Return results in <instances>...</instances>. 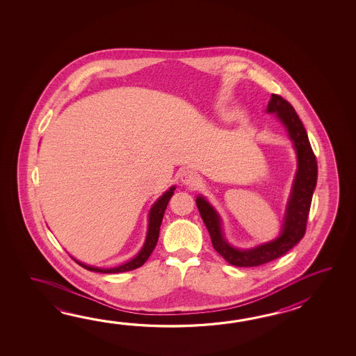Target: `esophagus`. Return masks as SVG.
I'll return each instance as SVG.
<instances>
[{
    "mask_svg": "<svg viewBox=\"0 0 356 356\" xmlns=\"http://www.w3.org/2000/svg\"><path fill=\"white\" fill-rule=\"evenodd\" d=\"M198 181H200V178H198L196 172H193L191 169L183 170V173L181 175V183H184L186 186H189V187H195L198 184Z\"/></svg>",
    "mask_w": 356,
    "mask_h": 356,
    "instance_id": "1",
    "label": "esophagus"
}]
</instances>
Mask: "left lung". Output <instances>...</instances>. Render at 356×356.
I'll list each match as a JSON object with an SVG mask.
<instances>
[{
  "label": "left lung",
  "mask_w": 356,
  "mask_h": 356,
  "mask_svg": "<svg viewBox=\"0 0 356 356\" xmlns=\"http://www.w3.org/2000/svg\"><path fill=\"white\" fill-rule=\"evenodd\" d=\"M267 112L277 114L280 121L286 126L289 136L294 141L298 152V172L280 236L273 242L259 245L253 250H235L225 242L222 236L218 213L202 197H198L196 200L198 211L210 233L213 248L230 265L236 267H253L271 262L284 256L302 241L307 230L313 191L317 183L316 155L312 150L307 131L296 109L288 100L277 94H273Z\"/></svg>",
  "instance_id": "1"
}]
</instances>
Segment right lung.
Returning a JSON list of instances; mask_svg holds the SVG:
<instances>
[{
    "mask_svg": "<svg viewBox=\"0 0 356 356\" xmlns=\"http://www.w3.org/2000/svg\"><path fill=\"white\" fill-rule=\"evenodd\" d=\"M175 187H172L169 191H167L152 206V211H150V215H149V232H147V236H146V242H145L143 250H140V253L134 259H131L129 262L124 264V265L114 267V268L90 267V266L83 265V264L75 259L76 262L81 266V267H83V268L89 270V271H95V273H124V271H131V270H135L137 267L144 265L146 259L150 257L152 250H154L156 243H158L161 220H163L164 212H165V209H167L168 202H169L170 197L173 196V193H175Z\"/></svg>",
    "mask_w": 356,
    "mask_h": 356,
    "instance_id": "add662e5",
    "label": "right lung"
}]
</instances>
